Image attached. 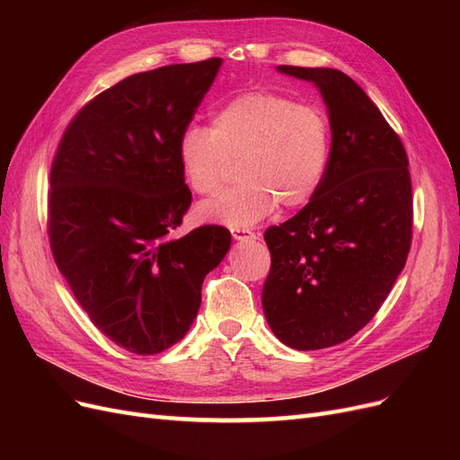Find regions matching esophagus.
<instances>
[{"mask_svg":"<svg viewBox=\"0 0 460 460\" xmlns=\"http://www.w3.org/2000/svg\"><path fill=\"white\" fill-rule=\"evenodd\" d=\"M232 235L234 240H240V242L255 240V232H252L249 228H232Z\"/></svg>","mask_w":460,"mask_h":460,"instance_id":"obj_1","label":"esophagus"}]
</instances>
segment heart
<instances>
[{"label": "heart", "instance_id": "heart-1", "mask_svg": "<svg viewBox=\"0 0 460 460\" xmlns=\"http://www.w3.org/2000/svg\"><path fill=\"white\" fill-rule=\"evenodd\" d=\"M332 153L326 113L274 92H245L218 107L211 128L190 124L178 137V161L191 191L215 196L238 163L242 182L198 207V217L249 226L307 205L323 186Z\"/></svg>", "mask_w": 460, "mask_h": 460}]
</instances>
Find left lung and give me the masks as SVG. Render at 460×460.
I'll use <instances>...</instances> for the list:
<instances>
[{"label": "left lung", "mask_w": 460, "mask_h": 460, "mask_svg": "<svg viewBox=\"0 0 460 460\" xmlns=\"http://www.w3.org/2000/svg\"><path fill=\"white\" fill-rule=\"evenodd\" d=\"M278 71L320 90L332 153L316 196L264 232L262 311L282 343L314 351L355 336L392 291L412 240V186L401 137L355 80L336 68Z\"/></svg>", "instance_id": "1"}]
</instances>
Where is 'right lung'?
Listing matches in <instances>:
<instances>
[{"label":"right lung","mask_w":460,"mask_h":460,"mask_svg":"<svg viewBox=\"0 0 460 460\" xmlns=\"http://www.w3.org/2000/svg\"><path fill=\"white\" fill-rule=\"evenodd\" d=\"M220 65L213 58L120 80L78 111L53 157L55 264L95 328L136 355L186 336L203 278L230 249V232L217 225L171 238L191 205L178 137Z\"/></svg>","instance_id":"obj_1"}]
</instances>
